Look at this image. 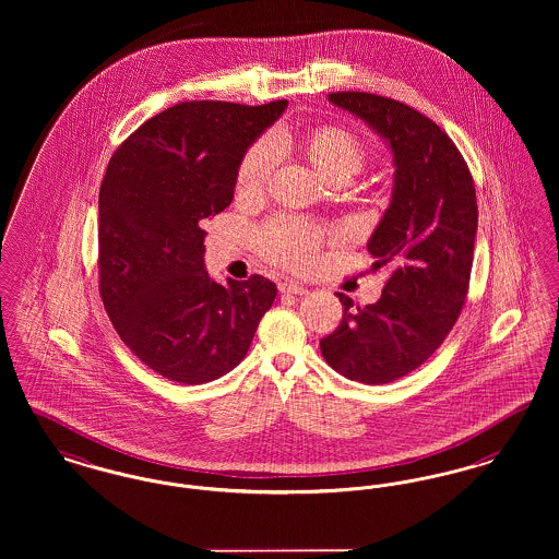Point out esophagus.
Segmentation results:
<instances>
[{
	"instance_id": "34e87169",
	"label": "esophagus",
	"mask_w": 559,
	"mask_h": 559,
	"mask_svg": "<svg viewBox=\"0 0 559 559\" xmlns=\"http://www.w3.org/2000/svg\"><path fill=\"white\" fill-rule=\"evenodd\" d=\"M280 293L302 296V294H309V288L302 286V284H296V282H282V284H280Z\"/></svg>"
}]
</instances>
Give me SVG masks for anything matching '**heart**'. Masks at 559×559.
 <instances>
[{
	"instance_id": "heart-1",
	"label": "heart",
	"mask_w": 559,
	"mask_h": 559,
	"mask_svg": "<svg viewBox=\"0 0 559 559\" xmlns=\"http://www.w3.org/2000/svg\"><path fill=\"white\" fill-rule=\"evenodd\" d=\"M300 151L305 159L316 168V173L328 182L336 178L349 180L355 173L361 170L366 159V148L359 139L341 126H322L311 130L307 136H302ZM273 164L275 151L269 141H259L248 148L237 173L239 193H261L273 170ZM261 246L269 259L282 265L305 266L316 257L320 231L302 223L282 221L266 227L261 236Z\"/></svg>"
}]
</instances>
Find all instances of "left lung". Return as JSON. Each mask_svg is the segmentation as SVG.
Segmentation results:
<instances>
[{"mask_svg":"<svg viewBox=\"0 0 559 559\" xmlns=\"http://www.w3.org/2000/svg\"><path fill=\"white\" fill-rule=\"evenodd\" d=\"M328 100L368 123L393 157V191L366 248L391 269L381 298L355 307L345 294L338 328L320 341L338 374L366 384L406 377L440 347L467 298L477 202L469 168L440 126L408 105L334 92Z\"/></svg>","mask_w":559,"mask_h":559,"instance_id":"left-lung-1","label":"left lung"}]
</instances>
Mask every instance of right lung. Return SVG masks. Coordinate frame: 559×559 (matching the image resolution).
<instances>
[{
    "label": "right lung",
    "mask_w": 559,
    "mask_h": 559,
    "mask_svg": "<svg viewBox=\"0 0 559 559\" xmlns=\"http://www.w3.org/2000/svg\"><path fill=\"white\" fill-rule=\"evenodd\" d=\"M288 100L180 103L114 153L98 193L100 296L119 338L157 374L202 384L250 349L277 286L214 282L204 221L231 204L246 151Z\"/></svg>",
    "instance_id": "right-lung-1"
}]
</instances>
